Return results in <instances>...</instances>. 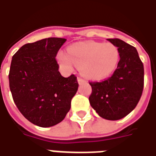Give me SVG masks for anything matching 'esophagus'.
<instances>
[{
  "instance_id": "obj_1",
  "label": "esophagus",
  "mask_w": 156,
  "mask_h": 156,
  "mask_svg": "<svg viewBox=\"0 0 156 156\" xmlns=\"http://www.w3.org/2000/svg\"><path fill=\"white\" fill-rule=\"evenodd\" d=\"M85 82H86V81H85L84 79H82V78H78V84H82V83H84Z\"/></svg>"
}]
</instances>
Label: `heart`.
<instances>
[{
	"instance_id": "heart-1",
	"label": "heart",
	"mask_w": 156,
	"mask_h": 156,
	"mask_svg": "<svg viewBox=\"0 0 156 156\" xmlns=\"http://www.w3.org/2000/svg\"><path fill=\"white\" fill-rule=\"evenodd\" d=\"M58 59L66 69H71L74 63L79 66L81 74L85 78L102 80L117 68L119 52L111 43L88 41L73 45L68 48L67 54H58Z\"/></svg>"
}]
</instances>
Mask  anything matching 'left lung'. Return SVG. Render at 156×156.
<instances>
[{
    "instance_id": "8db88e82",
    "label": "left lung",
    "mask_w": 156,
    "mask_h": 156,
    "mask_svg": "<svg viewBox=\"0 0 156 156\" xmlns=\"http://www.w3.org/2000/svg\"><path fill=\"white\" fill-rule=\"evenodd\" d=\"M107 41L119 49V62L111 78L100 82H90L92 93L89 101L100 117L119 120L131 113L141 98L144 65L134 46L118 38Z\"/></svg>"
}]
</instances>
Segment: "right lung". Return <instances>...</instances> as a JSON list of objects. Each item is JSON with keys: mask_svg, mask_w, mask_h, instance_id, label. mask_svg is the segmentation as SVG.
Returning <instances> with one entry per match:
<instances>
[{"mask_svg": "<svg viewBox=\"0 0 156 156\" xmlns=\"http://www.w3.org/2000/svg\"><path fill=\"white\" fill-rule=\"evenodd\" d=\"M66 41L49 37L28 43L12 58L9 80L13 101L25 119L41 127L65 119L78 90L77 77L61 75L55 59Z\"/></svg>", "mask_w": 156, "mask_h": 156, "instance_id": "right-lung-1", "label": "right lung"}]
</instances>
